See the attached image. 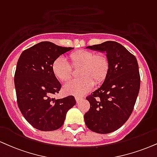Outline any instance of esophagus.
<instances>
[{
	"instance_id": "obj_1",
	"label": "esophagus",
	"mask_w": 157,
	"mask_h": 157,
	"mask_svg": "<svg viewBox=\"0 0 157 157\" xmlns=\"http://www.w3.org/2000/svg\"><path fill=\"white\" fill-rule=\"evenodd\" d=\"M81 99H82V98L80 97H75V100H76L77 103H78Z\"/></svg>"
}]
</instances>
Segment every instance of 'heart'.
Segmentation results:
<instances>
[{
	"label": "heart",
	"instance_id": "obj_1",
	"mask_svg": "<svg viewBox=\"0 0 157 157\" xmlns=\"http://www.w3.org/2000/svg\"><path fill=\"white\" fill-rule=\"evenodd\" d=\"M73 68L81 67L80 76L77 80L68 81L63 86L66 94L81 96L93 88L94 82L102 83L108 75L110 61L108 56L104 52L96 53L90 50H78L69 55ZM54 76L60 81H67L72 75V68L63 57H58L52 65Z\"/></svg>",
	"mask_w": 157,
	"mask_h": 157
}]
</instances>
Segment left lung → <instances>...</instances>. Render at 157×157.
Instances as JSON below:
<instances>
[{"label": "left lung", "instance_id": "1", "mask_svg": "<svg viewBox=\"0 0 157 157\" xmlns=\"http://www.w3.org/2000/svg\"><path fill=\"white\" fill-rule=\"evenodd\" d=\"M87 48L106 52L110 67L101 87L86 97L90 109L84 115L85 123L94 132H113L129 119L138 96L140 76L137 58L116 41Z\"/></svg>", "mask_w": 157, "mask_h": 157}]
</instances>
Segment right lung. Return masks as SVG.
<instances>
[{"instance_id": "obj_1", "label": "right lung", "mask_w": 157, "mask_h": 157, "mask_svg": "<svg viewBox=\"0 0 157 157\" xmlns=\"http://www.w3.org/2000/svg\"><path fill=\"white\" fill-rule=\"evenodd\" d=\"M72 49L41 41L24 50L19 58L14 74L17 105L24 118L36 129H59L68 110L76 104L73 96L59 99L51 98L61 88L52 73V63Z\"/></svg>"}]
</instances>
